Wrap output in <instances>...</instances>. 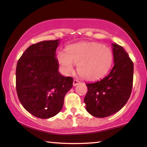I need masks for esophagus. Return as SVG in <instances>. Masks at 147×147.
Returning a JSON list of instances; mask_svg holds the SVG:
<instances>
[{
  "label": "esophagus",
  "mask_w": 147,
  "mask_h": 147,
  "mask_svg": "<svg viewBox=\"0 0 147 147\" xmlns=\"http://www.w3.org/2000/svg\"><path fill=\"white\" fill-rule=\"evenodd\" d=\"M80 83V81L78 80H77V79H74V82H73V85L75 86H76V85H78V84Z\"/></svg>",
  "instance_id": "1"
}]
</instances>
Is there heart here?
Here are the masks:
<instances>
[{"label":"heart","mask_w":147,"mask_h":147,"mask_svg":"<svg viewBox=\"0 0 147 147\" xmlns=\"http://www.w3.org/2000/svg\"><path fill=\"white\" fill-rule=\"evenodd\" d=\"M56 59L62 71L69 74L77 64V71L82 78L98 79L103 76L111 67L113 53L107 46L96 42H82L59 49Z\"/></svg>","instance_id":"b5f03b06"}]
</instances>
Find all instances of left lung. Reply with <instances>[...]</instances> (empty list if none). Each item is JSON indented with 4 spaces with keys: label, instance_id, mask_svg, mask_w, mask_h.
Segmentation results:
<instances>
[{
    "label": "left lung",
    "instance_id": "1",
    "mask_svg": "<svg viewBox=\"0 0 147 147\" xmlns=\"http://www.w3.org/2000/svg\"><path fill=\"white\" fill-rule=\"evenodd\" d=\"M114 65L102 80L86 84V109L98 118L110 116L125 105L131 94L133 84V62L122 46L112 44Z\"/></svg>",
    "mask_w": 147,
    "mask_h": 147
}]
</instances>
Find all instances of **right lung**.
<instances>
[{
  "label": "right lung",
  "mask_w": 147,
  "mask_h": 147,
  "mask_svg": "<svg viewBox=\"0 0 147 147\" xmlns=\"http://www.w3.org/2000/svg\"><path fill=\"white\" fill-rule=\"evenodd\" d=\"M59 40L43 41L29 46L17 62L16 89L25 110L39 118L61 111L64 98L73 86V78L58 71L55 51Z\"/></svg>",
  "instance_id": "obj_1"
}]
</instances>
